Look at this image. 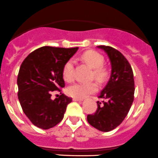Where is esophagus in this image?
I'll return each instance as SVG.
<instances>
[{
  "label": "esophagus",
  "instance_id": "esophagus-1",
  "mask_svg": "<svg viewBox=\"0 0 158 158\" xmlns=\"http://www.w3.org/2000/svg\"><path fill=\"white\" fill-rule=\"evenodd\" d=\"M73 101H75V102H81V101H83V98H73Z\"/></svg>",
  "mask_w": 158,
  "mask_h": 158
}]
</instances>
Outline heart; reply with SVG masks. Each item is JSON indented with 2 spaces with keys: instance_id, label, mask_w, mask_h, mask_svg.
I'll return each instance as SVG.
<instances>
[{
  "instance_id": "b5f03b06",
  "label": "heart",
  "mask_w": 158,
  "mask_h": 158,
  "mask_svg": "<svg viewBox=\"0 0 158 158\" xmlns=\"http://www.w3.org/2000/svg\"><path fill=\"white\" fill-rule=\"evenodd\" d=\"M81 58L91 68L94 69L93 73L96 80L102 82L106 79L107 72L106 69L103 67L104 58L100 53L94 50H88L84 52ZM73 60H69L64 65L62 70V76L66 81L70 82L73 80ZM97 90L98 85L94 82L75 83L67 88V94L70 97L83 98L88 96V94L95 92Z\"/></svg>"
}]
</instances>
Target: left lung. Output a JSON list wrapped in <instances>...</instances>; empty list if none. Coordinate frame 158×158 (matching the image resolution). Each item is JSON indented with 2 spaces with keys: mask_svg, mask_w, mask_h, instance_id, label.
Segmentation results:
<instances>
[{
  "mask_svg": "<svg viewBox=\"0 0 158 158\" xmlns=\"http://www.w3.org/2000/svg\"><path fill=\"white\" fill-rule=\"evenodd\" d=\"M107 54L111 64L109 82L99 98L106 99L102 104L98 102L94 115L87 117L88 123L102 132L116 128L128 114L134 99V79L133 70L128 60L119 51L111 46H98Z\"/></svg>",
  "mask_w": 158,
  "mask_h": 158,
  "instance_id": "obj_1",
  "label": "left lung"
}]
</instances>
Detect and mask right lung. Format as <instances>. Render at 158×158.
<instances>
[{
  "mask_svg": "<svg viewBox=\"0 0 158 158\" xmlns=\"http://www.w3.org/2000/svg\"><path fill=\"white\" fill-rule=\"evenodd\" d=\"M77 49L43 46L22 62L17 79L18 96L24 113L35 127L48 130L62 121L72 98L62 94L52 100L51 93L65 86L63 67Z\"/></svg>",
  "mask_w": 158,
  "mask_h": 158,
  "instance_id": "1",
  "label": "right lung"
}]
</instances>
